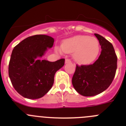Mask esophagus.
Returning <instances> with one entry per match:
<instances>
[{"mask_svg": "<svg viewBox=\"0 0 126 126\" xmlns=\"http://www.w3.org/2000/svg\"><path fill=\"white\" fill-rule=\"evenodd\" d=\"M71 62V59H65V64L68 63V62Z\"/></svg>", "mask_w": 126, "mask_h": 126, "instance_id": "34e87169", "label": "esophagus"}]
</instances>
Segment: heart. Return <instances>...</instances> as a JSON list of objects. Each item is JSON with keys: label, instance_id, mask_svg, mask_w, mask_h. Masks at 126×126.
Masks as SVG:
<instances>
[{"label": "heart", "instance_id": "1", "mask_svg": "<svg viewBox=\"0 0 126 126\" xmlns=\"http://www.w3.org/2000/svg\"><path fill=\"white\" fill-rule=\"evenodd\" d=\"M99 42L94 37L77 35L64 41L62 48L65 53H74V60L79 64L93 62L99 52ZM57 50L59 48H56Z\"/></svg>", "mask_w": 126, "mask_h": 126}]
</instances>
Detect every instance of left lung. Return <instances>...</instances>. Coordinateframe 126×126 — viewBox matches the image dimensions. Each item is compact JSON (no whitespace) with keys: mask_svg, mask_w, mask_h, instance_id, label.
Listing matches in <instances>:
<instances>
[{"mask_svg":"<svg viewBox=\"0 0 126 126\" xmlns=\"http://www.w3.org/2000/svg\"><path fill=\"white\" fill-rule=\"evenodd\" d=\"M101 45L98 59L90 65H76L72 83L78 93L92 96L104 92L110 85L117 70V57L110 42L94 33Z\"/></svg>","mask_w":126,"mask_h":126,"instance_id":"obj_1","label":"left lung"}]
</instances>
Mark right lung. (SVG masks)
Masks as SVG:
<instances>
[{"mask_svg":"<svg viewBox=\"0 0 126 126\" xmlns=\"http://www.w3.org/2000/svg\"><path fill=\"white\" fill-rule=\"evenodd\" d=\"M54 39L45 34L26 38L14 48L9 76L16 92L29 99L42 98L51 89L55 73L64 65L65 59L55 62L37 60L52 48Z\"/></svg>","mask_w":126,"mask_h":126,"instance_id":"1","label":"right lung"}]
</instances>
